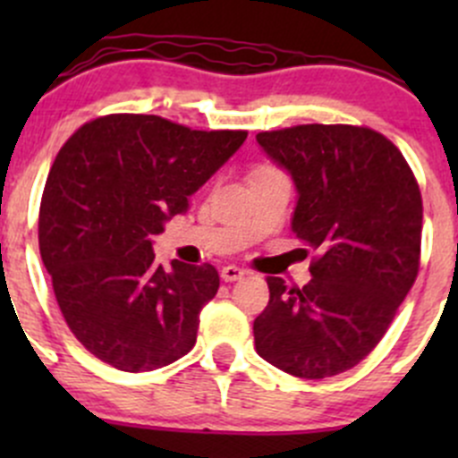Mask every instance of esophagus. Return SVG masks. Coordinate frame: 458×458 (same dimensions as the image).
Wrapping results in <instances>:
<instances>
[{"mask_svg": "<svg viewBox=\"0 0 458 458\" xmlns=\"http://www.w3.org/2000/svg\"><path fill=\"white\" fill-rule=\"evenodd\" d=\"M243 275H246V270H242V267H237V266L221 267V279H224L225 284H233V281H239Z\"/></svg>", "mask_w": 458, "mask_h": 458, "instance_id": "obj_1", "label": "esophagus"}]
</instances>
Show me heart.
Masks as SVG:
<instances>
[{"label": "heart", "mask_w": 458, "mask_h": 458, "mask_svg": "<svg viewBox=\"0 0 458 458\" xmlns=\"http://www.w3.org/2000/svg\"><path fill=\"white\" fill-rule=\"evenodd\" d=\"M266 170H272V168H266V165H263V168H257L255 173H266Z\"/></svg>", "instance_id": "heart-1"}]
</instances>
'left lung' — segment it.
I'll return each instance as SVG.
<instances>
[{"label": "left lung", "mask_w": 458, "mask_h": 458, "mask_svg": "<svg viewBox=\"0 0 458 458\" xmlns=\"http://www.w3.org/2000/svg\"><path fill=\"white\" fill-rule=\"evenodd\" d=\"M257 141L293 177V233L318 255L303 288L267 276L255 348L293 377H335L377 348L417 279L421 191L399 148L370 128L306 123Z\"/></svg>", "instance_id": "1"}]
</instances>
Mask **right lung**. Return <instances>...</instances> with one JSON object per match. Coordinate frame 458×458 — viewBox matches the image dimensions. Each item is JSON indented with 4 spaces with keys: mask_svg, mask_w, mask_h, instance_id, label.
<instances>
[{
    "mask_svg": "<svg viewBox=\"0 0 458 458\" xmlns=\"http://www.w3.org/2000/svg\"><path fill=\"white\" fill-rule=\"evenodd\" d=\"M246 131H191L106 114L59 150L39 208V252L59 310L88 352L123 372L177 361L219 290L210 263H155L152 234L242 148Z\"/></svg>",
    "mask_w": 458,
    "mask_h": 458,
    "instance_id": "obj_1",
    "label": "right lung"
}]
</instances>
